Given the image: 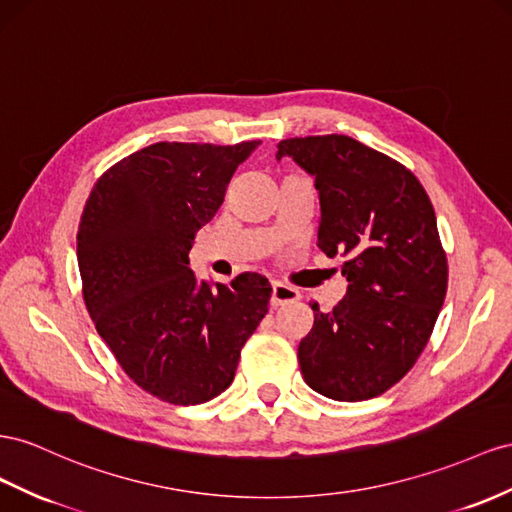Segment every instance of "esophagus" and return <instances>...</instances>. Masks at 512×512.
<instances>
[{
	"label": "esophagus",
	"instance_id": "esophagus-1",
	"mask_svg": "<svg viewBox=\"0 0 512 512\" xmlns=\"http://www.w3.org/2000/svg\"><path fill=\"white\" fill-rule=\"evenodd\" d=\"M301 295L299 290L293 288V286H286L282 282H275L273 284V295H271V306L278 308V306H284V303H293L297 301Z\"/></svg>",
	"mask_w": 512,
	"mask_h": 512
}]
</instances>
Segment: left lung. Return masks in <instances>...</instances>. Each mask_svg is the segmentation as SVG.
I'll return each mask as SVG.
<instances>
[{"mask_svg": "<svg viewBox=\"0 0 512 512\" xmlns=\"http://www.w3.org/2000/svg\"><path fill=\"white\" fill-rule=\"evenodd\" d=\"M282 157L314 176L319 247L344 258L349 282L331 312L310 303L301 375L327 398H375L413 368L444 306L448 262L433 204L403 163L349 135L290 137L278 144Z\"/></svg>", "mask_w": 512, "mask_h": 512, "instance_id": "obj_1", "label": "left lung"}]
</instances>
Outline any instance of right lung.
Instances as JSON below:
<instances>
[{
  "label": "right lung",
  "instance_id": "right-lung-1",
  "mask_svg": "<svg viewBox=\"0 0 512 512\" xmlns=\"http://www.w3.org/2000/svg\"><path fill=\"white\" fill-rule=\"evenodd\" d=\"M258 146H146L112 165L84 206L77 262L86 308L122 370L165 403L222 394L269 310L265 275L213 286L189 267L196 232Z\"/></svg>",
  "mask_w": 512,
  "mask_h": 512
}]
</instances>
